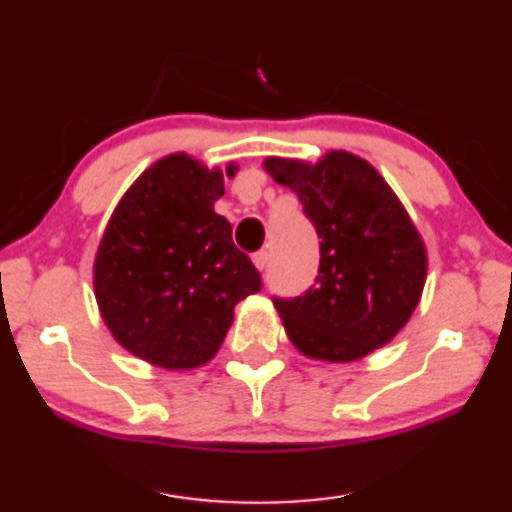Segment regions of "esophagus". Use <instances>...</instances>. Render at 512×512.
Segmentation results:
<instances>
[{
    "label": "esophagus",
    "instance_id": "34e87169",
    "mask_svg": "<svg viewBox=\"0 0 512 512\" xmlns=\"http://www.w3.org/2000/svg\"><path fill=\"white\" fill-rule=\"evenodd\" d=\"M253 262L259 271H264L269 266V250H259V253L253 255Z\"/></svg>",
    "mask_w": 512,
    "mask_h": 512
}]
</instances>
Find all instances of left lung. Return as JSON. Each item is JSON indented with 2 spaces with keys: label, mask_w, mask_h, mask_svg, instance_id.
Listing matches in <instances>:
<instances>
[{
  "label": "left lung",
  "mask_w": 512,
  "mask_h": 512,
  "mask_svg": "<svg viewBox=\"0 0 512 512\" xmlns=\"http://www.w3.org/2000/svg\"><path fill=\"white\" fill-rule=\"evenodd\" d=\"M320 239V269L299 297H273L290 341L308 357L352 362L390 343L420 301L427 253L376 169L336 150L308 167L269 157Z\"/></svg>",
  "instance_id": "8db88e82"
}]
</instances>
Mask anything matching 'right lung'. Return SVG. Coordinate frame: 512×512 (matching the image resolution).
<instances>
[{"label": "right lung", "mask_w": 512, "mask_h": 512, "mask_svg": "<svg viewBox=\"0 0 512 512\" xmlns=\"http://www.w3.org/2000/svg\"><path fill=\"white\" fill-rule=\"evenodd\" d=\"M222 194V171L169 155L143 171L106 227L95 259L99 311L115 341L150 364H206L225 341L234 306L262 290L232 225L213 211Z\"/></svg>", "instance_id": "1"}]
</instances>
